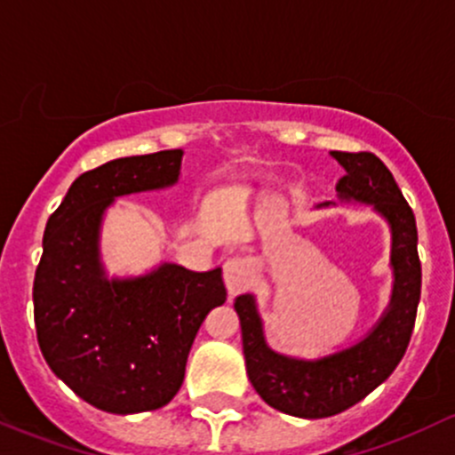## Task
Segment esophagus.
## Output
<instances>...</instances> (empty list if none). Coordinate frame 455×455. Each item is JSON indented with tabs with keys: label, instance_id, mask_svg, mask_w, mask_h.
<instances>
[{
	"label": "esophagus",
	"instance_id": "34e87169",
	"mask_svg": "<svg viewBox=\"0 0 455 455\" xmlns=\"http://www.w3.org/2000/svg\"><path fill=\"white\" fill-rule=\"evenodd\" d=\"M256 280V265L251 259H232L223 265V283L229 296H238Z\"/></svg>",
	"mask_w": 455,
	"mask_h": 455
}]
</instances>
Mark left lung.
Wrapping results in <instances>:
<instances>
[{
    "instance_id": "8db88e82",
    "label": "left lung",
    "mask_w": 455,
    "mask_h": 455,
    "mask_svg": "<svg viewBox=\"0 0 455 455\" xmlns=\"http://www.w3.org/2000/svg\"><path fill=\"white\" fill-rule=\"evenodd\" d=\"M346 175L335 190L344 204H366L392 234L390 304L357 344L317 359L291 357L271 348L254 293L234 299L241 320L247 377L260 399L298 419H326L348 410L381 386L405 355L420 299L416 219L386 164L372 153L331 151ZM332 201L317 204L329 208Z\"/></svg>"
}]
</instances>
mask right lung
<instances>
[{"label": "right lung", "instance_id": "add662e5", "mask_svg": "<svg viewBox=\"0 0 455 455\" xmlns=\"http://www.w3.org/2000/svg\"><path fill=\"white\" fill-rule=\"evenodd\" d=\"M184 151L111 159L83 172L48 219L35 274L39 348L56 377L109 414L159 410L180 392L196 331L226 302L221 267L162 262L142 275H107L105 212L118 196L171 188Z\"/></svg>", "mask_w": 455, "mask_h": 455}]
</instances>
